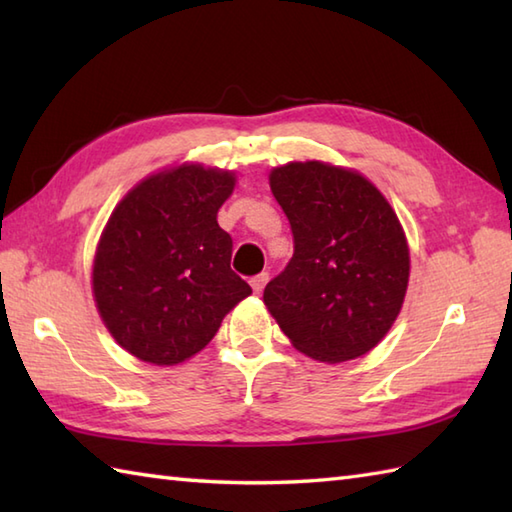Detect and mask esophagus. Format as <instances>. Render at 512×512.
Returning <instances> with one entry per match:
<instances>
[{
  "label": "esophagus",
  "mask_w": 512,
  "mask_h": 512,
  "mask_svg": "<svg viewBox=\"0 0 512 512\" xmlns=\"http://www.w3.org/2000/svg\"><path fill=\"white\" fill-rule=\"evenodd\" d=\"M266 284H268V273H262V275H257V277L250 279V286H253V290L257 292V295L264 290Z\"/></svg>",
  "instance_id": "1"
}]
</instances>
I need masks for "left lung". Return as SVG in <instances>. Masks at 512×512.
<instances>
[{
  "instance_id": "obj_1",
  "label": "left lung",
  "mask_w": 512,
  "mask_h": 512,
  "mask_svg": "<svg viewBox=\"0 0 512 512\" xmlns=\"http://www.w3.org/2000/svg\"><path fill=\"white\" fill-rule=\"evenodd\" d=\"M295 253L264 290L290 343L321 363L367 354L400 314L409 246L396 211L361 173L321 160L270 171Z\"/></svg>"
}]
</instances>
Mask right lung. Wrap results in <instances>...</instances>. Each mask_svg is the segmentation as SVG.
Masks as SVG:
<instances>
[{"label": "right lung", "instance_id": "add662e5", "mask_svg": "<svg viewBox=\"0 0 512 512\" xmlns=\"http://www.w3.org/2000/svg\"><path fill=\"white\" fill-rule=\"evenodd\" d=\"M233 189V171L184 162L138 182L107 220L94 301L116 343L140 361H187L253 292L231 270L233 239L217 224Z\"/></svg>", "mask_w": 512, "mask_h": 512}]
</instances>
